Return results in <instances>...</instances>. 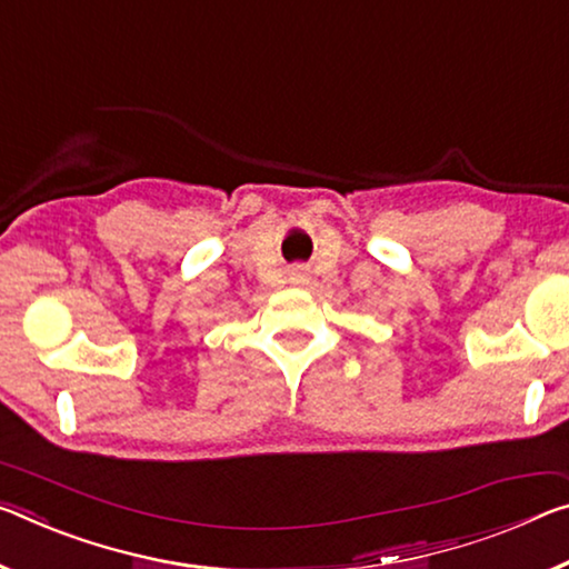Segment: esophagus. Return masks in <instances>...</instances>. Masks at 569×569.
I'll return each mask as SVG.
<instances>
[{
	"mask_svg": "<svg viewBox=\"0 0 569 569\" xmlns=\"http://www.w3.org/2000/svg\"><path fill=\"white\" fill-rule=\"evenodd\" d=\"M288 278H291V283H293V286H303V283H309V268L296 266V268H291V273H288Z\"/></svg>",
	"mask_w": 569,
	"mask_h": 569,
	"instance_id": "esophagus-1",
	"label": "esophagus"
}]
</instances>
